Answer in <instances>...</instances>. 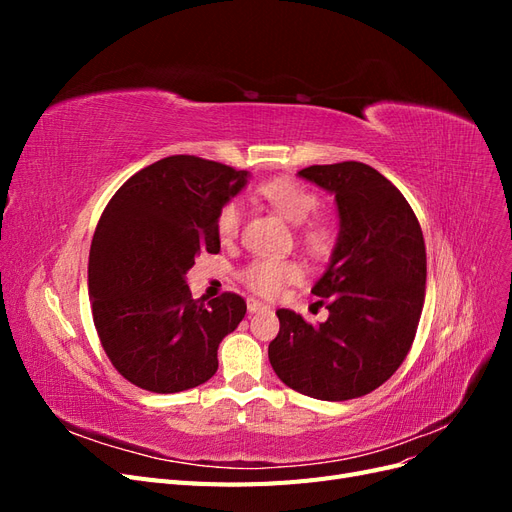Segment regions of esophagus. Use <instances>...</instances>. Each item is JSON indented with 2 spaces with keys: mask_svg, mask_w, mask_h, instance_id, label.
I'll list each match as a JSON object with an SVG mask.
<instances>
[{
  "mask_svg": "<svg viewBox=\"0 0 512 512\" xmlns=\"http://www.w3.org/2000/svg\"><path fill=\"white\" fill-rule=\"evenodd\" d=\"M269 305H265L262 301H256V299H247V312L250 314H260V312H269Z\"/></svg>",
  "mask_w": 512,
  "mask_h": 512,
  "instance_id": "esophagus-1",
  "label": "esophagus"
}]
</instances>
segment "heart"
I'll return each instance as SVG.
<instances>
[{
	"label": "heart",
	"instance_id": "heart-1",
	"mask_svg": "<svg viewBox=\"0 0 512 512\" xmlns=\"http://www.w3.org/2000/svg\"><path fill=\"white\" fill-rule=\"evenodd\" d=\"M258 194L267 203L282 213L292 224H299L303 243L316 254H329L339 237V224L331 215H316L320 207V198L314 190H309L305 183L290 177H275L258 185ZM243 222V209L239 200H230L220 213L215 228L218 237L224 243L235 241L239 237ZM303 277V267L297 260H280V258H254L250 265L241 271L243 284L260 297H277L286 286L299 282Z\"/></svg>",
	"mask_w": 512,
	"mask_h": 512
}]
</instances>
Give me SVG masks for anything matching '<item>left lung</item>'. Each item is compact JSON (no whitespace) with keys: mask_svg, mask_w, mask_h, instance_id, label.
I'll list each match as a JSON object with an SVG mask.
<instances>
[{"mask_svg":"<svg viewBox=\"0 0 512 512\" xmlns=\"http://www.w3.org/2000/svg\"><path fill=\"white\" fill-rule=\"evenodd\" d=\"M299 177L335 194L339 237L312 292L329 318L312 324L277 309L271 367L292 391L324 401L363 397L412 348L425 303L423 230L395 185L363 162L307 166Z\"/></svg>","mask_w":512,"mask_h":512,"instance_id":"1","label":"left lung"}]
</instances>
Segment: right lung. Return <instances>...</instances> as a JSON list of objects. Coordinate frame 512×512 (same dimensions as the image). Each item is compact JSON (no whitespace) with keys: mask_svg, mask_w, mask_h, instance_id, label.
<instances>
[{"mask_svg":"<svg viewBox=\"0 0 512 512\" xmlns=\"http://www.w3.org/2000/svg\"><path fill=\"white\" fill-rule=\"evenodd\" d=\"M245 181V170L170 156L138 170L102 211L89 252L91 314L106 356L138 389L188 391L218 371L220 342L247 305L235 292L192 299L185 273L200 252H220L218 213Z\"/></svg>","mask_w":512,"mask_h":512,"instance_id":"right-lung-1","label":"right lung"}]
</instances>
